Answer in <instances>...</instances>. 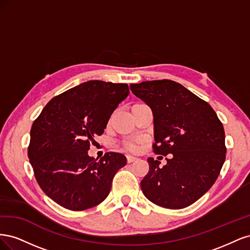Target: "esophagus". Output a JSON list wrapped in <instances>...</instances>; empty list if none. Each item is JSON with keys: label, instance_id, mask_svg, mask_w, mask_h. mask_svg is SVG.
<instances>
[{"label": "esophagus", "instance_id": "obj_1", "mask_svg": "<svg viewBox=\"0 0 250 250\" xmlns=\"http://www.w3.org/2000/svg\"><path fill=\"white\" fill-rule=\"evenodd\" d=\"M126 160H127V163H128V164H130V163H132V162L137 161L138 158L134 157V156H131V155H127V156H126Z\"/></svg>", "mask_w": 250, "mask_h": 250}]
</instances>
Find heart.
Returning <instances> with one entry per match:
<instances>
[{"instance_id": "heart-1", "label": "heart", "mask_w": 250, "mask_h": 250, "mask_svg": "<svg viewBox=\"0 0 250 250\" xmlns=\"http://www.w3.org/2000/svg\"><path fill=\"white\" fill-rule=\"evenodd\" d=\"M140 103L138 104H134L133 106H137V105H139ZM132 106V107H133ZM123 146L126 150L128 151H131V152H137V151L139 150V145H138V142L137 141H125L123 143Z\"/></svg>"}]
</instances>
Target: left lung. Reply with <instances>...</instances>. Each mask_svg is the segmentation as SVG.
<instances>
[{"label":"left lung","instance_id":"8db88e82","mask_svg":"<svg viewBox=\"0 0 250 250\" xmlns=\"http://www.w3.org/2000/svg\"><path fill=\"white\" fill-rule=\"evenodd\" d=\"M154 117L153 152L167 165L149 157V171L141 181L147 199L179 209L197 201L215 184L225 161V134L210 105L179 83L163 79L130 84Z\"/></svg>","mask_w":250,"mask_h":250}]
</instances>
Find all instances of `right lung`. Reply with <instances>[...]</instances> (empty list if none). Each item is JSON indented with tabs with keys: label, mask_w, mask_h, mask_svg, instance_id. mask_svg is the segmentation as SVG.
<instances>
[{
	"label": "right lung",
	"mask_w": 250,
	"mask_h": 250,
	"mask_svg": "<svg viewBox=\"0 0 250 250\" xmlns=\"http://www.w3.org/2000/svg\"><path fill=\"white\" fill-rule=\"evenodd\" d=\"M128 94L125 83L87 81L53 98L33 122L28 157L42 190L59 206L84 210L107 197L126 157L106 152L97 161L87 150Z\"/></svg>",
	"instance_id": "add662e5"
}]
</instances>
